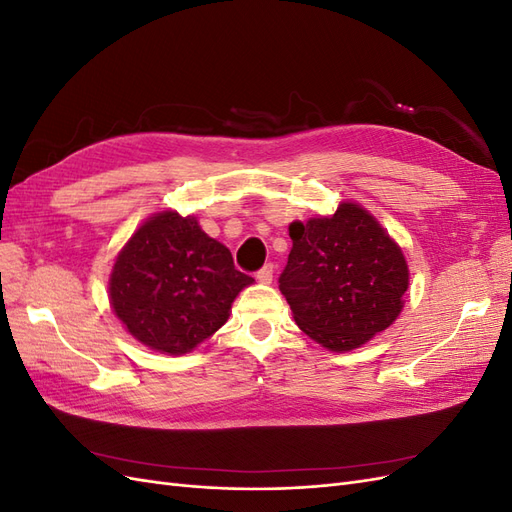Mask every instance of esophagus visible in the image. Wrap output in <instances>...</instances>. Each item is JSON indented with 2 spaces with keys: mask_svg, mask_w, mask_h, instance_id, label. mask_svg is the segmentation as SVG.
I'll use <instances>...</instances> for the list:
<instances>
[{
  "mask_svg": "<svg viewBox=\"0 0 512 512\" xmlns=\"http://www.w3.org/2000/svg\"><path fill=\"white\" fill-rule=\"evenodd\" d=\"M273 273H275V267H273V262H267L265 267H262L258 273H256V277H258V282H262V284H271L273 282Z\"/></svg>",
  "mask_w": 512,
  "mask_h": 512,
  "instance_id": "1",
  "label": "esophagus"
}]
</instances>
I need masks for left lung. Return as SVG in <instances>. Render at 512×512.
Returning <instances> with one entry per match:
<instances>
[{"mask_svg": "<svg viewBox=\"0 0 512 512\" xmlns=\"http://www.w3.org/2000/svg\"><path fill=\"white\" fill-rule=\"evenodd\" d=\"M290 239L280 290L303 333L342 352L393 324L404 307L408 265L365 209L344 203L331 218L292 222Z\"/></svg>", "mask_w": 512, "mask_h": 512, "instance_id": "1", "label": "left lung"}]
</instances>
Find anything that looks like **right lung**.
Here are the masks:
<instances>
[{
    "label": "right lung",
    "instance_id": "1",
    "mask_svg": "<svg viewBox=\"0 0 512 512\" xmlns=\"http://www.w3.org/2000/svg\"><path fill=\"white\" fill-rule=\"evenodd\" d=\"M252 282L194 218L164 211L123 247L108 290L117 318L138 342L183 354L222 327L230 303Z\"/></svg>",
    "mask_w": 512,
    "mask_h": 512
}]
</instances>
